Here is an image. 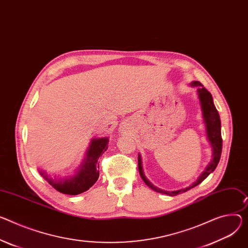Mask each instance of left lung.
I'll return each mask as SVG.
<instances>
[{"label":"left lung","instance_id":"left-lung-1","mask_svg":"<svg viewBox=\"0 0 248 248\" xmlns=\"http://www.w3.org/2000/svg\"><path fill=\"white\" fill-rule=\"evenodd\" d=\"M191 87L197 88V94L198 98L200 100V105L202 108V119H204L205 126H206V133H207V139L212 146V151H213V159L212 161L208 164L206 167L205 171L202 172L200 177L197 179V181L194 182L191 186L184 188V189H180L177 191H165L162 190L158 187L154 186L149 180L145 177L143 169H142V160H141V156L139 154V170L140 177L144 181V183L152 190L155 192H158L161 194H165L168 196H176L178 194H182L200 183H202L204 180L216 169V167L218 164V161L220 159V155H221V148H222V140H221V133H220V119L218 112L215 107L213 97L211 93L208 91V90L202 86L199 81H193L190 84Z\"/></svg>","mask_w":248,"mask_h":248}]
</instances>
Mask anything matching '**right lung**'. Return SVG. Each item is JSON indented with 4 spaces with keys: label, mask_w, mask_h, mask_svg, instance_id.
Returning a JSON list of instances; mask_svg holds the SVG:
<instances>
[{
    "label": "right lung",
    "mask_w": 248,
    "mask_h": 248,
    "mask_svg": "<svg viewBox=\"0 0 248 248\" xmlns=\"http://www.w3.org/2000/svg\"><path fill=\"white\" fill-rule=\"evenodd\" d=\"M108 138L93 139L86 151L82 164L74 175L65 178H52L44 171L39 174L58 192L66 195H78L91 188L99 178L98 160L102 153L108 149Z\"/></svg>",
    "instance_id": "1"
}]
</instances>
